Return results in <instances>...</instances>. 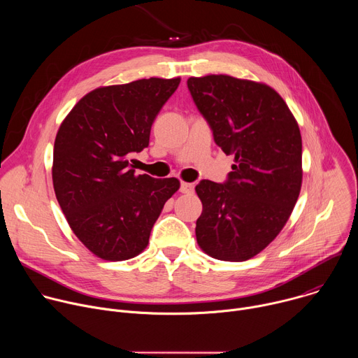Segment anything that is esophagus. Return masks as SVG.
<instances>
[{"instance_id": "obj_1", "label": "esophagus", "mask_w": 358, "mask_h": 358, "mask_svg": "<svg viewBox=\"0 0 358 358\" xmlns=\"http://www.w3.org/2000/svg\"><path fill=\"white\" fill-rule=\"evenodd\" d=\"M180 191L184 192V194H191V192L194 191V184L182 181V182H181V187H180Z\"/></svg>"}]
</instances>
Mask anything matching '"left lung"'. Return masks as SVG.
Instances as JSON below:
<instances>
[{"mask_svg": "<svg viewBox=\"0 0 358 358\" xmlns=\"http://www.w3.org/2000/svg\"><path fill=\"white\" fill-rule=\"evenodd\" d=\"M215 143L234 155L225 184L202 180L196 195L198 246L214 259L243 262L283 229L299 198L301 136L282 96L269 85L229 75L187 80Z\"/></svg>", "mask_w": 358, "mask_h": 358, "instance_id": "8db88e82", "label": "left lung"}]
</instances>
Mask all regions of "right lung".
Returning <instances> with one entry per match:
<instances>
[{
	"instance_id": "right-lung-1",
	"label": "right lung",
	"mask_w": 358,
	"mask_h": 358,
	"mask_svg": "<svg viewBox=\"0 0 358 358\" xmlns=\"http://www.w3.org/2000/svg\"><path fill=\"white\" fill-rule=\"evenodd\" d=\"M181 78L138 79L86 93L59 126L52 182L76 238L103 261L141 253L180 181L134 174L129 157L148 145L151 124Z\"/></svg>"
}]
</instances>
